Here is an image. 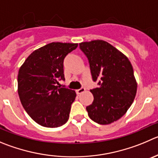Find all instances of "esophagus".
I'll return each instance as SVG.
<instances>
[{
    "mask_svg": "<svg viewBox=\"0 0 158 158\" xmlns=\"http://www.w3.org/2000/svg\"><path fill=\"white\" fill-rule=\"evenodd\" d=\"M85 88H80V89L76 90V93L77 94H81V93L85 92Z\"/></svg>",
    "mask_w": 158,
    "mask_h": 158,
    "instance_id": "1",
    "label": "esophagus"
}]
</instances>
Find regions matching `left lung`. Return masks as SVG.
Instances as JSON below:
<instances>
[{
  "label": "left lung",
  "instance_id": "1",
  "mask_svg": "<svg viewBox=\"0 0 158 158\" xmlns=\"http://www.w3.org/2000/svg\"><path fill=\"white\" fill-rule=\"evenodd\" d=\"M88 59L94 81L98 88L90 90L94 96L86 109L91 119L108 125L119 119L131 106L137 83L131 63L123 52L104 40L79 44Z\"/></svg>",
  "mask_w": 158,
  "mask_h": 158
}]
</instances>
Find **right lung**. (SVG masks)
Returning a JSON list of instances; mask_svg holds the SVG:
<instances>
[{"instance_id":"obj_1","label":"right lung","mask_w":158,"mask_h":158,"mask_svg":"<svg viewBox=\"0 0 158 158\" xmlns=\"http://www.w3.org/2000/svg\"><path fill=\"white\" fill-rule=\"evenodd\" d=\"M77 43H51L33 51L21 66L18 74V93L22 106L40 125L59 127L69 118L73 90L60 88L64 80V60Z\"/></svg>"}]
</instances>
